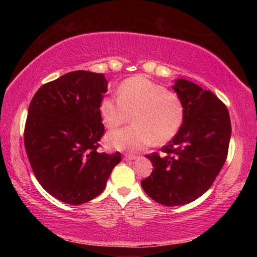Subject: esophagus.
I'll list each match as a JSON object with an SVG mask.
<instances>
[{"instance_id": "34e87169", "label": "esophagus", "mask_w": 257, "mask_h": 257, "mask_svg": "<svg viewBox=\"0 0 257 257\" xmlns=\"http://www.w3.org/2000/svg\"><path fill=\"white\" fill-rule=\"evenodd\" d=\"M138 158V156H136V155H129V154H125L124 156H123V160L124 161H133V160H136Z\"/></svg>"}]
</instances>
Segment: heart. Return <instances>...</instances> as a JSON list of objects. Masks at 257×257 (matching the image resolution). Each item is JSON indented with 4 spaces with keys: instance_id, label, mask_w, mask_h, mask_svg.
Returning <instances> with one entry per match:
<instances>
[{
    "instance_id": "heart-1",
    "label": "heart",
    "mask_w": 257,
    "mask_h": 257,
    "mask_svg": "<svg viewBox=\"0 0 257 257\" xmlns=\"http://www.w3.org/2000/svg\"><path fill=\"white\" fill-rule=\"evenodd\" d=\"M118 99L105 97L99 103L102 122L115 129L132 115V127L107 135L108 147L137 152L152 143L161 145L176 136L184 121V106L176 93L145 76H135L122 81L116 90Z\"/></svg>"
}]
</instances>
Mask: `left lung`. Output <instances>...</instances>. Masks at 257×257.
Masks as SVG:
<instances>
[{"label":"left lung","mask_w":257,"mask_h":257,"mask_svg":"<svg viewBox=\"0 0 257 257\" xmlns=\"http://www.w3.org/2000/svg\"><path fill=\"white\" fill-rule=\"evenodd\" d=\"M172 88L184 106L181 128L163 155H146L154 170L142 187L165 206L185 205L201 197L212 186L228 155L231 122L227 106L211 90L186 79Z\"/></svg>","instance_id":"1"}]
</instances>
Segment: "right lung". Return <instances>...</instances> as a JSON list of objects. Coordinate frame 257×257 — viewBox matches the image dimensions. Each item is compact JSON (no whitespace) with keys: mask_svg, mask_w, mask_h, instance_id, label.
<instances>
[{"mask_svg":"<svg viewBox=\"0 0 257 257\" xmlns=\"http://www.w3.org/2000/svg\"><path fill=\"white\" fill-rule=\"evenodd\" d=\"M103 73L78 70L43 85L30 102L25 149L34 175L59 201L80 205L106 186L121 154L98 153L104 125L98 106Z\"/></svg>","mask_w":257,"mask_h":257,"instance_id":"obj_1","label":"right lung"}]
</instances>
